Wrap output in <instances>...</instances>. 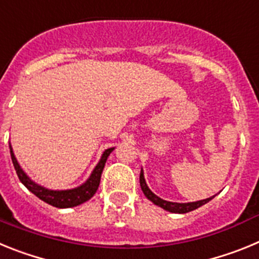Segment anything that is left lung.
<instances>
[{
  "instance_id": "left-lung-1",
  "label": "left lung",
  "mask_w": 259,
  "mask_h": 259,
  "mask_svg": "<svg viewBox=\"0 0 259 259\" xmlns=\"http://www.w3.org/2000/svg\"><path fill=\"white\" fill-rule=\"evenodd\" d=\"M140 185H141V189H143L144 194H145L148 200L152 201V202L154 203V205H157V206L162 207V209L167 210V211H170V212H176V214H185V212H189V211H192V210L198 209V207L202 206V205H205V203H207L210 200H212V198H214V196H212V197L206 198V200H201V201H196V202H188V203L170 202V201L162 200V198H159L158 196H155V194L150 191L149 187L146 185L143 170H141V172H140Z\"/></svg>"
}]
</instances>
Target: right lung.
Segmentation results:
<instances>
[{"instance_id": "obj_1", "label": "right lung", "mask_w": 259, "mask_h": 259, "mask_svg": "<svg viewBox=\"0 0 259 259\" xmlns=\"http://www.w3.org/2000/svg\"><path fill=\"white\" fill-rule=\"evenodd\" d=\"M114 148H109L104 152L101 159L97 163V166L95 167V170L92 171L89 179L87 180L84 184H81L80 187L74 189H66V191H52V189L44 188L41 185L36 184L33 180H31L27 176V174L22 170V167L18 163L17 158L14 155L13 148L10 145V154H11V161H13L14 168L17 171V175L19 178L20 182L24 184L27 189L29 192L37 196L40 200H42L44 202L49 203L54 207H59V209H67V207H74L77 205H81L85 201L91 200V198L95 196V193L97 192L98 185H100V180H101V174L104 171L105 163H106L107 157L110 155V153L113 152Z\"/></svg>"}]
</instances>
